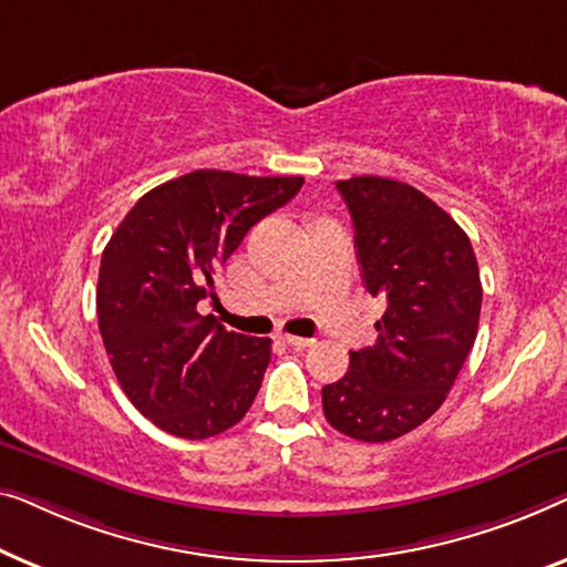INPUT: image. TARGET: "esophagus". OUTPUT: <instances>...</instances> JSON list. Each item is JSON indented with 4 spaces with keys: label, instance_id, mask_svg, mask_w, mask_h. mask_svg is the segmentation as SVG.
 <instances>
[{
    "label": "esophagus",
    "instance_id": "obj_1",
    "mask_svg": "<svg viewBox=\"0 0 567 567\" xmlns=\"http://www.w3.org/2000/svg\"><path fill=\"white\" fill-rule=\"evenodd\" d=\"M280 341H285L287 347H295V349H306L313 344V339H302V337H290V333H282Z\"/></svg>",
    "mask_w": 567,
    "mask_h": 567
}]
</instances>
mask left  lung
I'll list each match as a JSON object with an SVG mask.
<instances>
[{"mask_svg":"<svg viewBox=\"0 0 567 567\" xmlns=\"http://www.w3.org/2000/svg\"><path fill=\"white\" fill-rule=\"evenodd\" d=\"M354 223L370 295L388 308L372 347L321 390L326 421L360 442H390L444 403L477 337L483 287L465 230L416 187L385 177L337 182Z\"/></svg>","mask_w":567,"mask_h":567,"instance_id":"obj_1","label":"left lung"}]
</instances>
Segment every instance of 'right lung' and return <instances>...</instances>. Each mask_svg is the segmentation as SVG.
<instances>
[{"label": "right lung", "mask_w": 567, "mask_h": 567, "mask_svg": "<svg viewBox=\"0 0 567 567\" xmlns=\"http://www.w3.org/2000/svg\"><path fill=\"white\" fill-rule=\"evenodd\" d=\"M300 187L302 177L189 172L143 195L102 251L97 318L110 364L164 432L207 440L251 409L272 341L226 331L197 302L249 228Z\"/></svg>", "instance_id": "1"}]
</instances>
